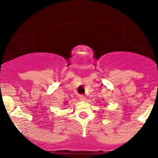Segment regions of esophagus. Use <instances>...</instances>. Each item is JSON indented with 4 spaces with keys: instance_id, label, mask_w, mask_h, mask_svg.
<instances>
[{
    "instance_id": "34e87169",
    "label": "esophagus",
    "mask_w": 158,
    "mask_h": 158,
    "mask_svg": "<svg viewBox=\"0 0 158 158\" xmlns=\"http://www.w3.org/2000/svg\"><path fill=\"white\" fill-rule=\"evenodd\" d=\"M79 98H80V100H81V101H85V98H86V97H85V95H81L80 96H79Z\"/></svg>"
}]
</instances>
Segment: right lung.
Instances as JSON below:
<instances>
[{
  "instance_id": "right-lung-1",
  "label": "right lung",
  "mask_w": 158,
  "mask_h": 158,
  "mask_svg": "<svg viewBox=\"0 0 158 158\" xmlns=\"http://www.w3.org/2000/svg\"><path fill=\"white\" fill-rule=\"evenodd\" d=\"M64 104H66V103H64Z\"/></svg>"
}]
</instances>
